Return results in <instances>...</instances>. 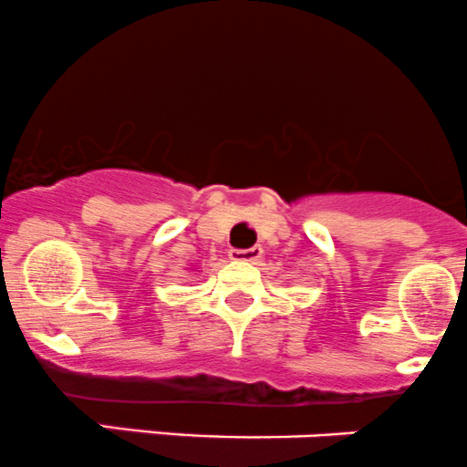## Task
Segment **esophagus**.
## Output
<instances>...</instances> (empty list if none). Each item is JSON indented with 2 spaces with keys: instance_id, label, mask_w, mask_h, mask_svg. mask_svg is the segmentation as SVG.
Listing matches in <instances>:
<instances>
[{
  "instance_id": "esophagus-1",
  "label": "esophagus",
  "mask_w": 467,
  "mask_h": 467,
  "mask_svg": "<svg viewBox=\"0 0 467 467\" xmlns=\"http://www.w3.org/2000/svg\"><path fill=\"white\" fill-rule=\"evenodd\" d=\"M263 256V247H249V249H229V258L240 263H256Z\"/></svg>"
}]
</instances>
